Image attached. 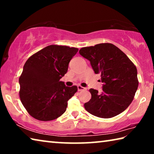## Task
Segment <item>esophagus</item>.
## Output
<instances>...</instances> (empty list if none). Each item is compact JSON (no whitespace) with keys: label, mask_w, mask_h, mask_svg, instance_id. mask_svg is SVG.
Returning a JSON list of instances; mask_svg holds the SVG:
<instances>
[{"label":"esophagus","mask_w":154,"mask_h":154,"mask_svg":"<svg viewBox=\"0 0 154 154\" xmlns=\"http://www.w3.org/2000/svg\"><path fill=\"white\" fill-rule=\"evenodd\" d=\"M85 89H86V88H83L82 86H81V85H77V90H78V91H82V90H84Z\"/></svg>","instance_id":"esophagus-1"}]
</instances>
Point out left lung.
I'll return each instance as SVG.
<instances>
[{
  "label": "left lung",
  "mask_w": 154,
  "mask_h": 154,
  "mask_svg": "<svg viewBox=\"0 0 154 154\" xmlns=\"http://www.w3.org/2000/svg\"><path fill=\"white\" fill-rule=\"evenodd\" d=\"M79 54L90 62L103 83V92L91 88L92 98L84 104L88 112L101 118H111L128 108L139 85L135 65L123 51L111 43L82 48Z\"/></svg>",
  "instance_id": "8db88e82"
}]
</instances>
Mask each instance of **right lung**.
Instances as JSON below:
<instances>
[{
	"mask_svg": "<svg viewBox=\"0 0 154 154\" xmlns=\"http://www.w3.org/2000/svg\"><path fill=\"white\" fill-rule=\"evenodd\" d=\"M78 49L68 46H47L31 56L23 68L19 83L20 98L31 116L51 121L66 111L68 100L77 91L60 79L68 71L69 62Z\"/></svg>",
	"mask_w": 154,
	"mask_h": 154,
	"instance_id": "right-lung-1",
	"label": "right lung"
}]
</instances>
